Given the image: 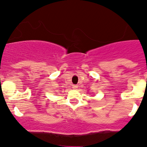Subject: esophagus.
Listing matches in <instances>:
<instances>
[{
    "label": "esophagus",
    "instance_id": "1",
    "mask_svg": "<svg viewBox=\"0 0 147 147\" xmlns=\"http://www.w3.org/2000/svg\"><path fill=\"white\" fill-rule=\"evenodd\" d=\"M78 85H73V86H72V88H73V89H77V88H78Z\"/></svg>",
    "mask_w": 147,
    "mask_h": 147
}]
</instances>
